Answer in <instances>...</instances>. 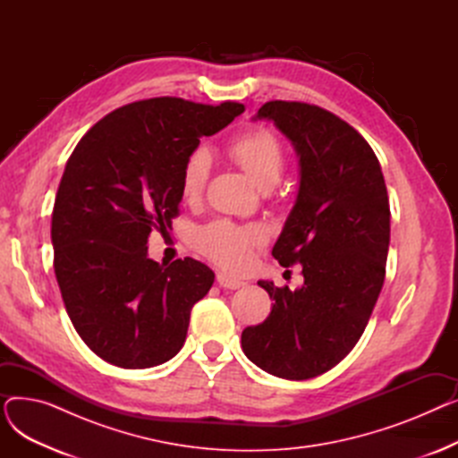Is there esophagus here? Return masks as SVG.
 Listing matches in <instances>:
<instances>
[{
	"instance_id": "esophagus-1",
	"label": "esophagus",
	"mask_w": 458,
	"mask_h": 458,
	"mask_svg": "<svg viewBox=\"0 0 458 458\" xmlns=\"http://www.w3.org/2000/svg\"><path fill=\"white\" fill-rule=\"evenodd\" d=\"M216 282H219L221 287H225V290H239V287H243L245 282L239 280L235 276H230L226 273H219L216 275Z\"/></svg>"
}]
</instances>
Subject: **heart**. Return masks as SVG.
I'll return each instance as SVG.
<instances>
[{"label": "heart", "mask_w": 458, "mask_h": 458, "mask_svg": "<svg viewBox=\"0 0 458 458\" xmlns=\"http://www.w3.org/2000/svg\"><path fill=\"white\" fill-rule=\"evenodd\" d=\"M228 157L261 189H271L284 171V148L267 128H252L237 135L226 148ZM209 156L199 148L191 152L182 166L180 195L185 202H199L206 191ZM266 243V232L256 225L215 221L199 232L200 250L226 269H245L254 249Z\"/></svg>", "instance_id": "b5f03b06"}]
</instances>
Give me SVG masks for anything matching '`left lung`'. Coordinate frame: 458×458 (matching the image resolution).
<instances>
[{
    "instance_id": "1",
    "label": "left lung",
    "mask_w": 458,
    "mask_h": 458,
    "mask_svg": "<svg viewBox=\"0 0 458 458\" xmlns=\"http://www.w3.org/2000/svg\"><path fill=\"white\" fill-rule=\"evenodd\" d=\"M256 118L273 120L299 156V195L273 256L282 267L301 263L304 284L292 292L259 280L275 304L242 345L263 371L304 380L340 364L366 330L386 276L388 191L368 140L334 113L273 100Z\"/></svg>"
}]
</instances>
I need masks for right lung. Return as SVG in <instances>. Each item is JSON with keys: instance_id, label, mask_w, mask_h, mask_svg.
Instances as JSON below:
<instances>
[{"instance_id": "add662e5", "label": "right lung", "mask_w": 458, "mask_h": 458, "mask_svg": "<svg viewBox=\"0 0 458 458\" xmlns=\"http://www.w3.org/2000/svg\"><path fill=\"white\" fill-rule=\"evenodd\" d=\"M243 111L173 96L133 102L96 123L68 157L52 213L54 269L72 325L106 362L154 368L183 347L215 275L192 258L150 259L148 235L173 230L189 154Z\"/></svg>"}]
</instances>
